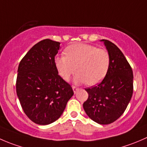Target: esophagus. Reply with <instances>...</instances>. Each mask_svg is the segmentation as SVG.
Here are the masks:
<instances>
[{
    "label": "esophagus",
    "instance_id": "esophagus-1",
    "mask_svg": "<svg viewBox=\"0 0 147 147\" xmlns=\"http://www.w3.org/2000/svg\"><path fill=\"white\" fill-rule=\"evenodd\" d=\"M72 90H73V92H74V93H76L77 92H78V90H79V88H78V87H75V86H73V87H72Z\"/></svg>",
    "mask_w": 147,
    "mask_h": 147
}]
</instances>
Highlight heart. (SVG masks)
Wrapping results in <instances>:
<instances>
[{"label":"heart","mask_w":147,"mask_h":147,"mask_svg":"<svg viewBox=\"0 0 147 147\" xmlns=\"http://www.w3.org/2000/svg\"><path fill=\"white\" fill-rule=\"evenodd\" d=\"M65 55L56 56L55 66L59 75L65 81L78 72L75 82H87L89 85L98 84L107 73L110 63L109 53L105 49L85 43H75L68 46Z\"/></svg>","instance_id":"b5f03b06"}]
</instances>
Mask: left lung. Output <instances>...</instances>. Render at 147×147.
Here are the masks:
<instances>
[{"instance_id":"8db88e82","label":"left lung","mask_w":147,"mask_h":147,"mask_svg":"<svg viewBox=\"0 0 147 147\" xmlns=\"http://www.w3.org/2000/svg\"><path fill=\"white\" fill-rule=\"evenodd\" d=\"M103 41L110 57L109 69L97 86L88 87L83 103L87 116L100 124L116 121L125 111L133 94V72L122 52L113 42Z\"/></svg>"}]
</instances>
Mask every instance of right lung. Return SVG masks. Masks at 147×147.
<instances>
[{
  "label": "right lung",
  "mask_w": 147,
  "mask_h": 147,
  "mask_svg": "<svg viewBox=\"0 0 147 147\" xmlns=\"http://www.w3.org/2000/svg\"><path fill=\"white\" fill-rule=\"evenodd\" d=\"M59 42L45 39L35 44L19 64L16 92L25 114L35 124L58 119L74 92L58 75L54 59Z\"/></svg>",
  "instance_id": "1"
}]
</instances>
